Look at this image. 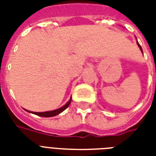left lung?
<instances>
[{
  "instance_id": "1",
  "label": "left lung",
  "mask_w": 156,
  "mask_h": 156,
  "mask_svg": "<svg viewBox=\"0 0 156 156\" xmlns=\"http://www.w3.org/2000/svg\"><path fill=\"white\" fill-rule=\"evenodd\" d=\"M137 44H138V47H139V48H140V50H141V52H143V49H142V47H141V46H140V44H138V40H137Z\"/></svg>"
}]
</instances>
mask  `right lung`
Instances as JSON below:
<instances>
[{"instance_id":"add662e5","label":"right lung","mask_w":156,"mask_h":156,"mask_svg":"<svg viewBox=\"0 0 156 156\" xmlns=\"http://www.w3.org/2000/svg\"><path fill=\"white\" fill-rule=\"evenodd\" d=\"M71 99L72 97H70L69 100L68 102L66 103L64 106H62L61 108L58 109H56V110H52V111H47V112H30V111H28L27 109H25L26 111L28 112H30V113H33L35 114V115H37V116H43V117H51V116H55L56 115H58L60 114L61 112H62L63 111H65L67 108L69 107V105L70 104L71 102Z\"/></svg>"}]
</instances>
